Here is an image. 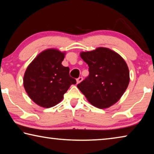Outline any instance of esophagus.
<instances>
[{"label": "esophagus", "mask_w": 154, "mask_h": 154, "mask_svg": "<svg viewBox=\"0 0 154 154\" xmlns=\"http://www.w3.org/2000/svg\"><path fill=\"white\" fill-rule=\"evenodd\" d=\"M83 80V77H79V78H77V83H79L80 82H82Z\"/></svg>", "instance_id": "obj_1"}]
</instances>
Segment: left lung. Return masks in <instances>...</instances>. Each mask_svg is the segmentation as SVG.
<instances>
[{
  "mask_svg": "<svg viewBox=\"0 0 154 154\" xmlns=\"http://www.w3.org/2000/svg\"><path fill=\"white\" fill-rule=\"evenodd\" d=\"M90 74L77 85L92 105L108 108L120 99L130 82L128 67L118 53L106 48L81 52Z\"/></svg>",
  "mask_w": 154,
  "mask_h": 154,
  "instance_id": "obj_1",
  "label": "left lung"
}]
</instances>
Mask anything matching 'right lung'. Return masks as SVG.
I'll list each match as a JSON object with an SVG mask.
<instances>
[{
    "label": "right lung",
    "instance_id": "obj_1",
    "mask_svg": "<svg viewBox=\"0 0 154 154\" xmlns=\"http://www.w3.org/2000/svg\"><path fill=\"white\" fill-rule=\"evenodd\" d=\"M64 52L48 49L28 65L24 76V87L29 97L44 108L56 105L76 80L69 75V68L62 66Z\"/></svg>",
    "mask_w": 154,
    "mask_h": 154
}]
</instances>
